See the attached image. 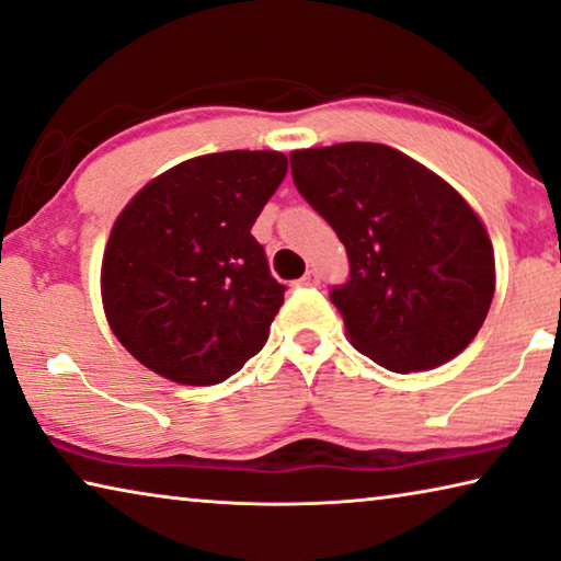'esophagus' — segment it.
<instances>
[{"label": "esophagus", "instance_id": "esophagus-1", "mask_svg": "<svg viewBox=\"0 0 561 561\" xmlns=\"http://www.w3.org/2000/svg\"><path fill=\"white\" fill-rule=\"evenodd\" d=\"M299 284H305V287H317V284H319V272L317 270H309L305 277L299 279Z\"/></svg>", "mask_w": 561, "mask_h": 561}]
</instances>
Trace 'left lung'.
<instances>
[{"instance_id":"left-lung-1","label":"left lung","mask_w":561,"mask_h":561,"mask_svg":"<svg viewBox=\"0 0 561 561\" xmlns=\"http://www.w3.org/2000/svg\"><path fill=\"white\" fill-rule=\"evenodd\" d=\"M301 197L350 256L329 291L354 350L399 375L465 352L494 297L484 221L432 169L394 147L344 141L289 154Z\"/></svg>"}]
</instances>
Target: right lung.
Here are the masks:
<instances>
[{
    "label": "right lung",
    "mask_w": 561,
    "mask_h": 561,
    "mask_svg": "<svg viewBox=\"0 0 561 561\" xmlns=\"http://www.w3.org/2000/svg\"><path fill=\"white\" fill-rule=\"evenodd\" d=\"M287 174L282 152L202 154L129 199L102 256L106 322L176 385H219L262 350L284 287L252 225Z\"/></svg>",
    "instance_id": "obj_1"
}]
</instances>
